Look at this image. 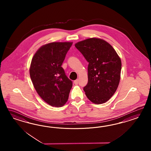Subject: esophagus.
Listing matches in <instances>:
<instances>
[{
  "label": "esophagus",
  "mask_w": 151,
  "mask_h": 151,
  "mask_svg": "<svg viewBox=\"0 0 151 151\" xmlns=\"http://www.w3.org/2000/svg\"><path fill=\"white\" fill-rule=\"evenodd\" d=\"M73 83H74V84H75V85H78V79L76 80H75Z\"/></svg>",
  "instance_id": "obj_1"
}]
</instances>
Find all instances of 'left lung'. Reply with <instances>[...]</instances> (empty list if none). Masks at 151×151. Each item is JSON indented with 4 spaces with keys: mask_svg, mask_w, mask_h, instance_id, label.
Here are the masks:
<instances>
[{
    "mask_svg": "<svg viewBox=\"0 0 151 151\" xmlns=\"http://www.w3.org/2000/svg\"><path fill=\"white\" fill-rule=\"evenodd\" d=\"M75 47L88 63V82L83 90L95 104H102L114 95L121 78V60L113 47L103 39L90 38Z\"/></svg>",
    "mask_w": 151,
    "mask_h": 151,
    "instance_id": "left-lung-1",
    "label": "left lung"
}]
</instances>
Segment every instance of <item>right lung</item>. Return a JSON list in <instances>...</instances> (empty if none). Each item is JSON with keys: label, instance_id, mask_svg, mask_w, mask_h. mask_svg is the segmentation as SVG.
I'll list each match as a JSON object with an SVG mask.
<instances>
[{"label": "right lung", "instance_id": "obj_1", "mask_svg": "<svg viewBox=\"0 0 151 151\" xmlns=\"http://www.w3.org/2000/svg\"><path fill=\"white\" fill-rule=\"evenodd\" d=\"M72 42H54L40 47L32 58L30 76L34 87L49 105L60 107L69 98L73 82L61 65Z\"/></svg>", "mask_w": 151, "mask_h": 151}]
</instances>
